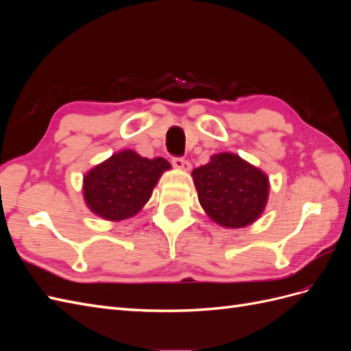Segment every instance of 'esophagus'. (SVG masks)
Masks as SVG:
<instances>
[{"label":"esophagus","instance_id":"1","mask_svg":"<svg viewBox=\"0 0 351 351\" xmlns=\"http://www.w3.org/2000/svg\"><path fill=\"white\" fill-rule=\"evenodd\" d=\"M171 162H173L174 168L182 169V171H189V169H190V162L186 161L184 158H173Z\"/></svg>","mask_w":351,"mask_h":351}]
</instances>
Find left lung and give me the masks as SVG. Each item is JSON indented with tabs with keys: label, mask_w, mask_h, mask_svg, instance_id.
I'll use <instances>...</instances> for the list:
<instances>
[{
	"label": "left lung",
	"mask_w": 351,
	"mask_h": 351,
	"mask_svg": "<svg viewBox=\"0 0 351 351\" xmlns=\"http://www.w3.org/2000/svg\"><path fill=\"white\" fill-rule=\"evenodd\" d=\"M192 177L200 206L221 227H247L268 204V176L236 154L212 155L208 164L193 169Z\"/></svg>",
	"instance_id": "1"
}]
</instances>
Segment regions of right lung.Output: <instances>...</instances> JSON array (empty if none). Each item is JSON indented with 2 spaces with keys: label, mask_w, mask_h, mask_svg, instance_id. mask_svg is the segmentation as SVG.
<instances>
[{
  "label": "right lung",
  "mask_w": 351,
  "mask_h": 351,
  "mask_svg": "<svg viewBox=\"0 0 351 351\" xmlns=\"http://www.w3.org/2000/svg\"><path fill=\"white\" fill-rule=\"evenodd\" d=\"M171 169L165 158H143L132 149L112 154L83 176V199L92 214L123 221L139 214L161 176Z\"/></svg>",
  "instance_id": "obj_1"
}]
</instances>
